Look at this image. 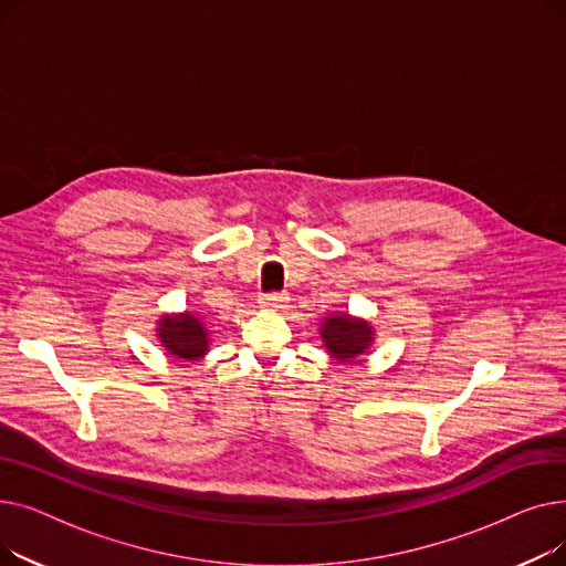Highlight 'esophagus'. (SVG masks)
<instances>
[{"mask_svg":"<svg viewBox=\"0 0 566 566\" xmlns=\"http://www.w3.org/2000/svg\"><path fill=\"white\" fill-rule=\"evenodd\" d=\"M286 303H289V293H280V291L263 293L259 298V307H263V310H280Z\"/></svg>","mask_w":566,"mask_h":566,"instance_id":"esophagus-1","label":"esophagus"}]
</instances>
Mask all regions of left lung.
Here are the masks:
<instances>
[{"instance_id":"left-lung-1","label":"left lung","mask_w":566,"mask_h":566,"mask_svg":"<svg viewBox=\"0 0 566 566\" xmlns=\"http://www.w3.org/2000/svg\"><path fill=\"white\" fill-rule=\"evenodd\" d=\"M321 339L335 360L350 363L371 346L374 328L363 318L331 314L321 323Z\"/></svg>"}]
</instances>
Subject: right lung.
Segmentation results:
<instances>
[{"mask_svg": "<svg viewBox=\"0 0 566 566\" xmlns=\"http://www.w3.org/2000/svg\"><path fill=\"white\" fill-rule=\"evenodd\" d=\"M160 344L184 360H199L208 350V328L195 314H165L158 321Z\"/></svg>", "mask_w": 566, "mask_h": 566, "instance_id": "right-lung-1", "label": "right lung"}]
</instances>
